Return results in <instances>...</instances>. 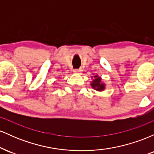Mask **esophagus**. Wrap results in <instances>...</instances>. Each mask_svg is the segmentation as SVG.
<instances>
[{
    "label": "esophagus",
    "mask_w": 154,
    "mask_h": 154,
    "mask_svg": "<svg viewBox=\"0 0 154 154\" xmlns=\"http://www.w3.org/2000/svg\"><path fill=\"white\" fill-rule=\"evenodd\" d=\"M73 72H75V73H80L82 70L80 69H73Z\"/></svg>",
    "instance_id": "1"
}]
</instances>
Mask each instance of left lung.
I'll use <instances>...</instances> for the list:
<instances>
[{"instance_id": "8db88e82", "label": "left lung", "mask_w": 154, "mask_h": 154, "mask_svg": "<svg viewBox=\"0 0 154 154\" xmlns=\"http://www.w3.org/2000/svg\"><path fill=\"white\" fill-rule=\"evenodd\" d=\"M91 85L93 89L96 90L98 91H103L104 88H105V84L101 82V79L98 75L94 76V79H93V82Z\"/></svg>"}]
</instances>
